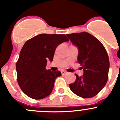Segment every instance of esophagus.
Listing matches in <instances>:
<instances>
[{
	"label": "esophagus",
	"instance_id": "obj_1",
	"mask_svg": "<svg viewBox=\"0 0 120 120\" xmlns=\"http://www.w3.org/2000/svg\"><path fill=\"white\" fill-rule=\"evenodd\" d=\"M66 74H67V72H66V71H64V70H62V71H61V74L65 75Z\"/></svg>",
	"mask_w": 120,
	"mask_h": 120
}]
</instances>
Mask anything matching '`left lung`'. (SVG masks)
I'll use <instances>...</instances> for the list:
<instances>
[{
    "label": "left lung",
    "mask_w": 120,
    "mask_h": 120,
    "mask_svg": "<svg viewBox=\"0 0 120 120\" xmlns=\"http://www.w3.org/2000/svg\"><path fill=\"white\" fill-rule=\"evenodd\" d=\"M78 50L77 60L83 74H75L76 80L69 85L71 91L83 98L98 95L106 85L110 67L108 54L102 43L86 32L67 34Z\"/></svg>",
    "instance_id": "obj_1"
}]
</instances>
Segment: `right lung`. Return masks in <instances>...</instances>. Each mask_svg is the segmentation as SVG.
<instances>
[{
  "mask_svg": "<svg viewBox=\"0 0 120 120\" xmlns=\"http://www.w3.org/2000/svg\"><path fill=\"white\" fill-rule=\"evenodd\" d=\"M69 39L64 34L38 35L26 41L16 64L17 81L23 92L34 99L49 96L60 71L46 70L48 60L53 61L58 45Z\"/></svg>",
  "mask_w": 120,
  "mask_h": 120,
  "instance_id": "right-lung-1",
  "label": "right lung"
}]
</instances>
